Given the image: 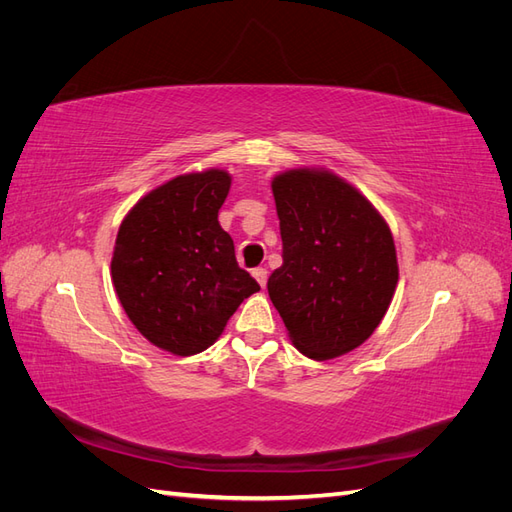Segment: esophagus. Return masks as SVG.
<instances>
[{
    "label": "esophagus",
    "instance_id": "34e87169",
    "mask_svg": "<svg viewBox=\"0 0 512 512\" xmlns=\"http://www.w3.org/2000/svg\"><path fill=\"white\" fill-rule=\"evenodd\" d=\"M252 275H254V280L260 284V288H265L267 286V269H254L252 271Z\"/></svg>",
    "mask_w": 512,
    "mask_h": 512
}]
</instances>
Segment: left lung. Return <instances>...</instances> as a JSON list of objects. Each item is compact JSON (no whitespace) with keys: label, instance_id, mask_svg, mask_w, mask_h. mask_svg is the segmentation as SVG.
<instances>
[{"label":"left lung","instance_id":"obj_1","mask_svg":"<svg viewBox=\"0 0 512 512\" xmlns=\"http://www.w3.org/2000/svg\"><path fill=\"white\" fill-rule=\"evenodd\" d=\"M284 262L267 282L292 346L329 361L376 331L399 282L393 232L371 200L322 166L271 181Z\"/></svg>","mask_w":512,"mask_h":512}]
</instances>
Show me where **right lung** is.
I'll use <instances>...</instances> for the list:
<instances>
[{
    "instance_id": "obj_1",
    "label": "right lung",
    "mask_w": 512,
    "mask_h": 512,
    "mask_svg": "<svg viewBox=\"0 0 512 512\" xmlns=\"http://www.w3.org/2000/svg\"><path fill=\"white\" fill-rule=\"evenodd\" d=\"M230 183L224 168L177 175L138 198L117 230V299L145 339L175 356L213 346L237 307L260 290L218 222Z\"/></svg>"
}]
</instances>
